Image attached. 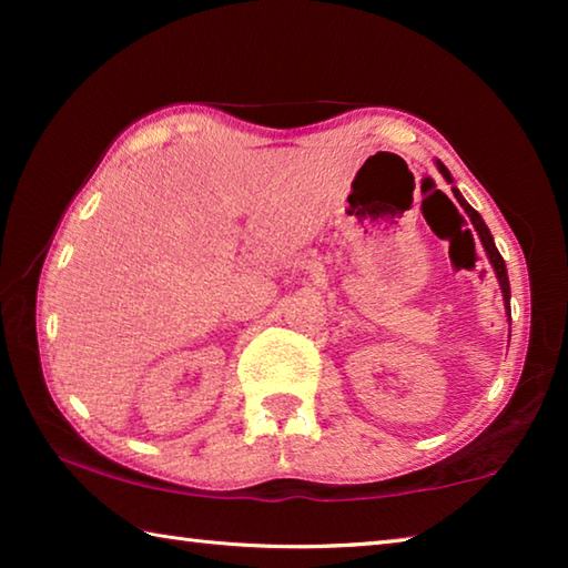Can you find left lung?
Returning a JSON list of instances; mask_svg holds the SVG:
<instances>
[{
    "label": "left lung",
    "instance_id": "8db88e82",
    "mask_svg": "<svg viewBox=\"0 0 568 568\" xmlns=\"http://www.w3.org/2000/svg\"><path fill=\"white\" fill-rule=\"evenodd\" d=\"M436 168H438L440 175H444V180H446V182H454V178H450V172H448V168L444 165V162L436 160ZM454 195H456V200H458V203H460V207L466 210V215L470 217V223H474L476 233H478V237H480V245H484L486 255H488V263L494 265V273H496V277H498V285H501V293H504V305H506V311H511V285H508L506 263H504V257H501V253H498V247H496V243H494V235H491V230L486 227L484 217H480V215L476 213V210L466 203V197L460 195L458 187H454ZM508 318H511V315H508Z\"/></svg>",
    "mask_w": 568,
    "mask_h": 568
}]
</instances>
